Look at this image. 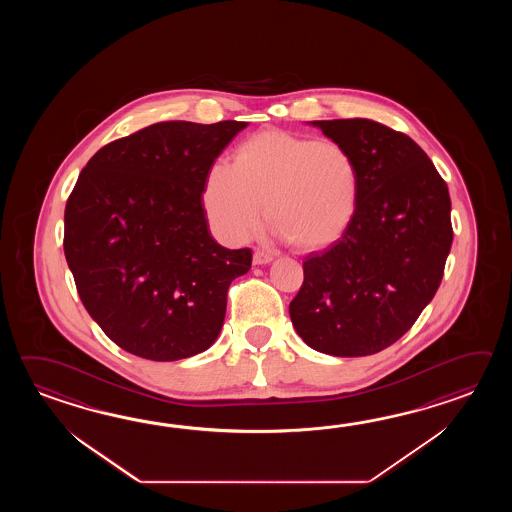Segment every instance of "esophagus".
<instances>
[{
	"instance_id": "34e87169",
	"label": "esophagus",
	"mask_w": 512,
	"mask_h": 512,
	"mask_svg": "<svg viewBox=\"0 0 512 512\" xmlns=\"http://www.w3.org/2000/svg\"><path fill=\"white\" fill-rule=\"evenodd\" d=\"M272 260H274L272 252L263 251V249H258V251L254 252V263L256 265H263V263H269Z\"/></svg>"
}]
</instances>
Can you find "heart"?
<instances>
[{
  "label": "heart",
  "mask_w": 512,
  "mask_h": 512,
  "mask_svg": "<svg viewBox=\"0 0 512 512\" xmlns=\"http://www.w3.org/2000/svg\"><path fill=\"white\" fill-rule=\"evenodd\" d=\"M360 166L346 144L287 131H260L241 144L234 164L208 170L203 205L212 229L230 243L247 240L267 216L305 249L335 243L359 207Z\"/></svg>",
  "instance_id": "heart-1"
}]
</instances>
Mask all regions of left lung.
Here are the masks:
<instances>
[{"instance_id": "obj_1", "label": "left lung", "mask_w": 512, "mask_h": 512, "mask_svg": "<svg viewBox=\"0 0 512 512\" xmlns=\"http://www.w3.org/2000/svg\"><path fill=\"white\" fill-rule=\"evenodd\" d=\"M359 161V207L348 230L304 258L289 315L309 348L364 357L392 346L441 283L452 247L450 196L421 146L370 119L315 120Z\"/></svg>"}]
</instances>
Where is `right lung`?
<instances>
[{
  "instance_id": "right-lung-1",
  "label": "right lung",
  "mask_w": 512,
  "mask_h": 512,
  "mask_svg": "<svg viewBox=\"0 0 512 512\" xmlns=\"http://www.w3.org/2000/svg\"><path fill=\"white\" fill-rule=\"evenodd\" d=\"M245 126L157 122L100 148L78 175L64 214L67 265L87 313L128 353L186 359L218 338L252 251L214 241L201 196Z\"/></svg>"
}]
</instances>
